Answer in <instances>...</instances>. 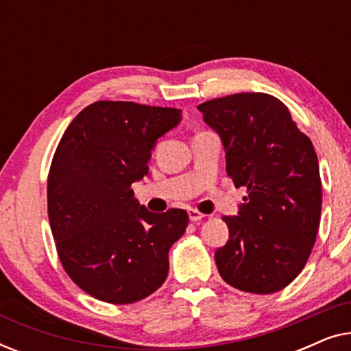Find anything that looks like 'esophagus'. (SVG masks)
<instances>
[{
	"label": "esophagus",
	"instance_id": "34e87169",
	"mask_svg": "<svg viewBox=\"0 0 351 351\" xmlns=\"http://www.w3.org/2000/svg\"><path fill=\"white\" fill-rule=\"evenodd\" d=\"M189 217H190V220L191 222H198V220H201L204 217V214L203 213H199V210H196V209H189Z\"/></svg>",
	"mask_w": 351,
	"mask_h": 351
}]
</instances>
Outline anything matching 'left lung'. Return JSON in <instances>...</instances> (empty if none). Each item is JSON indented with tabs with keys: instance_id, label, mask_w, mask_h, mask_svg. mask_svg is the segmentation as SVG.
Instances as JSON below:
<instances>
[{
	"instance_id": "obj_1",
	"label": "left lung",
	"mask_w": 351,
	"mask_h": 351,
	"mask_svg": "<svg viewBox=\"0 0 351 351\" xmlns=\"http://www.w3.org/2000/svg\"><path fill=\"white\" fill-rule=\"evenodd\" d=\"M198 110L222 138L228 177L247 191L239 215L222 217L230 239L215 251L220 276L251 294L285 289L304 270L319 228L313 143L270 94H232Z\"/></svg>"
}]
</instances>
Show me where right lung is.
Instances as JSON below:
<instances>
[{"instance_id": "obj_1", "label": "right lung", "mask_w": 351, "mask_h": 351, "mask_svg": "<svg viewBox=\"0 0 351 351\" xmlns=\"http://www.w3.org/2000/svg\"><path fill=\"white\" fill-rule=\"evenodd\" d=\"M177 108L99 100L76 114L47 176V215L62 267L95 299L128 305L166 281L169 249L189 225L184 209L150 213L131 185L148 174Z\"/></svg>"}]
</instances>
